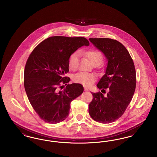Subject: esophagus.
Segmentation results:
<instances>
[{
  "label": "esophagus",
  "mask_w": 157,
  "mask_h": 157,
  "mask_svg": "<svg viewBox=\"0 0 157 157\" xmlns=\"http://www.w3.org/2000/svg\"><path fill=\"white\" fill-rule=\"evenodd\" d=\"M84 90H85V91H86V92L88 91V89L86 87H84Z\"/></svg>",
  "instance_id": "obj_1"
}]
</instances>
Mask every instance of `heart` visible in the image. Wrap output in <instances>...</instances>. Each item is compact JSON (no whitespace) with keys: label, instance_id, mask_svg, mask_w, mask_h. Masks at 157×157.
I'll return each instance as SVG.
<instances>
[{"label":"heart","instance_id":"heart-1","mask_svg":"<svg viewBox=\"0 0 157 157\" xmlns=\"http://www.w3.org/2000/svg\"><path fill=\"white\" fill-rule=\"evenodd\" d=\"M89 59L92 64H99L103 59L102 53L97 50H90L85 52H82ZM79 53H73L68 60V66L71 69H75L77 67ZM95 76L90 73L81 72L74 75L72 80L74 82L82 84L84 86H89L95 81Z\"/></svg>","mask_w":157,"mask_h":157}]
</instances>
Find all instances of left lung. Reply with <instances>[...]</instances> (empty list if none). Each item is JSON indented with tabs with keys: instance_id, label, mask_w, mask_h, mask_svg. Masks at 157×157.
Returning a JSON list of instances; mask_svg holds the SVG:
<instances>
[{
	"instance_id": "1",
	"label": "left lung",
	"mask_w": 157,
	"mask_h": 157,
	"mask_svg": "<svg viewBox=\"0 0 157 157\" xmlns=\"http://www.w3.org/2000/svg\"><path fill=\"white\" fill-rule=\"evenodd\" d=\"M90 42L104 53L108 61L104 75L97 87L105 92L93 93L89 113L95 121L109 124L118 120L126 110L136 87L134 63L129 53L120 42L109 38H90Z\"/></svg>"
}]
</instances>
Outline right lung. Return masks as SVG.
I'll return each mask as SVG.
<instances>
[{"label":"right lung","instance_id":"obj_1","mask_svg":"<svg viewBox=\"0 0 157 157\" xmlns=\"http://www.w3.org/2000/svg\"><path fill=\"white\" fill-rule=\"evenodd\" d=\"M85 37H49L40 42L30 53L24 71V86L34 110L49 124L65 120L72 101L81 95L79 83L67 84L68 60L82 46H89ZM65 84L67 86L63 90Z\"/></svg>","mask_w":157,"mask_h":157}]
</instances>
